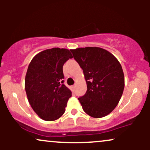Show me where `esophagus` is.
<instances>
[{"label": "esophagus", "mask_w": 150, "mask_h": 150, "mask_svg": "<svg viewBox=\"0 0 150 150\" xmlns=\"http://www.w3.org/2000/svg\"><path fill=\"white\" fill-rule=\"evenodd\" d=\"M70 89H71L72 91H74L75 89V85H73V86H71L70 87Z\"/></svg>", "instance_id": "34e87169"}]
</instances>
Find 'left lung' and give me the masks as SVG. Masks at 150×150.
<instances>
[{"label": "left lung", "mask_w": 150, "mask_h": 150, "mask_svg": "<svg viewBox=\"0 0 150 150\" xmlns=\"http://www.w3.org/2000/svg\"><path fill=\"white\" fill-rule=\"evenodd\" d=\"M83 70L87 92L78 98L83 111L93 118L107 116L119 102L125 86L123 69L114 56L99 47L71 49Z\"/></svg>", "instance_id": "8db88e82"}]
</instances>
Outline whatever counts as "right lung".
<instances>
[{
	"label": "right lung",
	"mask_w": 150,
	"mask_h": 150,
	"mask_svg": "<svg viewBox=\"0 0 150 150\" xmlns=\"http://www.w3.org/2000/svg\"><path fill=\"white\" fill-rule=\"evenodd\" d=\"M73 58L70 50L46 49L31 61L25 76V91L34 112L47 121L57 120L65 113L72 92L63 84V66Z\"/></svg>",
	"instance_id": "right-lung-1"
}]
</instances>
